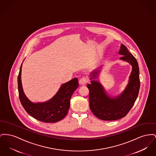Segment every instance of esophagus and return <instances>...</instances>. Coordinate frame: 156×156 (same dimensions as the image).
<instances>
[{
	"mask_svg": "<svg viewBox=\"0 0 156 156\" xmlns=\"http://www.w3.org/2000/svg\"><path fill=\"white\" fill-rule=\"evenodd\" d=\"M88 82L87 78L85 76H83L79 81V83L81 84V85H85Z\"/></svg>",
	"mask_w": 156,
	"mask_h": 156,
	"instance_id": "esophagus-1",
	"label": "esophagus"
}]
</instances>
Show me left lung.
<instances>
[{"label":"left lung","mask_w":156,"mask_h":156,"mask_svg":"<svg viewBox=\"0 0 156 156\" xmlns=\"http://www.w3.org/2000/svg\"><path fill=\"white\" fill-rule=\"evenodd\" d=\"M119 54L123 55L120 59L132 65L128 85L119 96L111 98L100 83L92 80L97 78L99 73L98 69L91 73V83L87 85L90 91V109L97 118L105 121L117 120L124 117L134 105L140 90L139 67L136 59L122 44L121 45Z\"/></svg>","instance_id":"8db88e82"}]
</instances>
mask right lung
I'll return each instance as SVG.
<instances>
[{"mask_svg": "<svg viewBox=\"0 0 156 156\" xmlns=\"http://www.w3.org/2000/svg\"><path fill=\"white\" fill-rule=\"evenodd\" d=\"M22 65L18 77L19 97L20 101L28 114L40 121L55 122L63 119L68 113L70 100L74 91L78 87L76 78L63 83L58 91L49 101L34 103L25 95L21 83Z\"/></svg>", "mask_w": 156, "mask_h": 156, "instance_id": "1", "label": "right lung"}]
</instances>
